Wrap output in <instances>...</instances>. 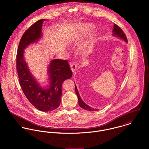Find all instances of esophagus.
Instances as JSON below:
<instances>
[{
	"label": "esophagus",
	"mask_w": 149,
	"mask_h": 149,
	"mask_svg": "<svg viewBox=\"0 0 149 149\" xmlns=\"http://www.w3.org/2000/svg\"><path fill=\"white\" fill-rule=\"evenodd\" d=\"M70 68L72 72H74V70L77 68V64L74 62H72L70 63Z\"/></svg>",
	"instance_id": "esophagus-1"
}]
</instances>
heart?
Returning <instances> with one entry per match:
<instances>
[{"label":"heart","instance_id":"heart-1","mask_svg":"<svg viewBox=\"0 0 149 149\" xmlns=\"http://www.w3.org/2000/svg\"><path fill=\"white\" fill-rule=\"evenodd\" d=\"M79 35H74V36L72 37V40H73V41L78 40V39H79ZM94 40H95V36H94L93 35H92V36L90 37V38L88 39V42H86V43H85V44H84V45L83 46L82 48L81 49V51H83V52H85L89 48L90 45H91L92 43L93 42V41H94Z\"/></svg>","mask_w":149,"mask_h":149}]
</instances>
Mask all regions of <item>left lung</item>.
<instances>
[{"mask_svg":"<svg viewBox=\"0 0 149 149\" xmlns=\"http://www.w3.org/2000/svg\"><path fill=\"white\" fill-rule=\"evenodd\" d=\"M112 32H113V35H114L115 36H117V37H119L121 38L122 39H123V40H125L126 42H127V39L126 34L124 33V32L123 31L122 29L119 26H118L117 24H114L113 30ZM75 91H76V94L77 95V97H78L79 104L80 107H81L82 108L84 109L85 110L89 111H97L98 110L97 109H94V108H91L90 107L86 105L85 103L82 100V99H81V97L80 96L79 93L78 92V90H77V86H76V84H75Z\"/></svg>","mask_w":149,"mask_h":149,"instance_id":"1","label":"left lung"}]
</instances>
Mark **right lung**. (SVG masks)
<instances>
[{
    "mask_svg": "<svg viewBox=\"0 0 149 149\" xmlns=\"http://www.w3.org/2000/svg\"><path fill=\"white\" fill-rule=\"evenodd\" d=\"M40 19L33 24L23 34L19 43L16 60V68L22 89L28 100L37 109L50 111L58 108L62 96V84L65 80L72 76V72L67 60L55 59L49 66L50 85L42 89L30 73L23 60L24 49L41 37L43 22Z\"/></svg>",
    "mask_w": 149,
    "mask_h": 149,
    "instance_id": "1",
    "label": "right lung"
}]
</instances>
